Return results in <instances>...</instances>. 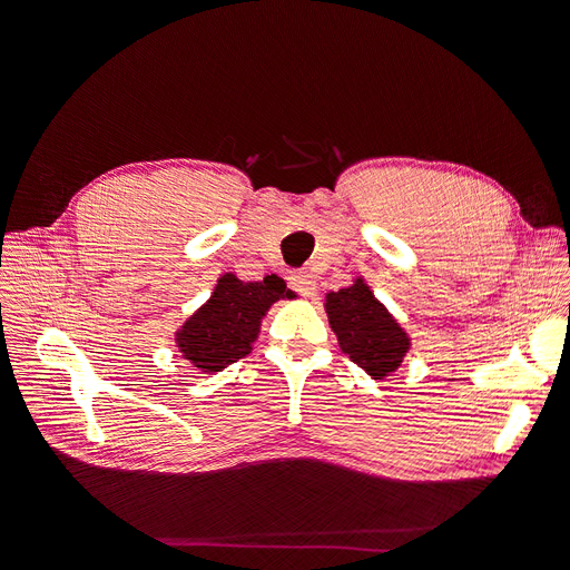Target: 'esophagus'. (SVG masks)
Returning <instances> with one entry per match:
<instances>
[{"instance_id": "esophagus-1", "label": "esophagus", "mask_w": 570, "mask_h": 570, "mask_svg": "<svg viewBox=\"0 0 570 570\" xmlns=\"http://www.w3.org/2000/svg\"><path fill=\"white\" fill-rule=\"evenodd\" d=\"M288 286L295 293H301L305 297H314V293H316V277L312 273H307V269H297V273H293L288 277Z\"/></svg>"}]
</instances>
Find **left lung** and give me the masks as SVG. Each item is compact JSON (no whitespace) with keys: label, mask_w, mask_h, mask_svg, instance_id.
<instances>
[{"label":"left lung","mask_w":570,"mask_h":570,"mask_svg":"<svg viewBox=\"0 0 570 570\" xmlns=\"http://www.w3.org/2000/svg\"><path fill=\"white\" fill-rule=\"evenodd\" d=\"M325 312L342 351L357 367L374 379H383L400 367L409 351V337L363 279L327 293Z\"/></svg>","instance_id":"1"}]
</instances>
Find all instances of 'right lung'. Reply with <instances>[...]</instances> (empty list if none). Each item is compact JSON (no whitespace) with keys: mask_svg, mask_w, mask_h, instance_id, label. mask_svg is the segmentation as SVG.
<instances>
[{"mask_svg":"<svg viewBox=\"0 0 570 570\" xmlns=\"http://www.w3.org/2000/svg\"><path fill=\"white\" fill-rule=\"evenodd\" d=\"M293 297L284 279L239 282L224 275L209 301L177 333V346L203 372H222L252 351L269 305Z\"/></svg>","mask_w":570,"mask_h":570,"instance_id":"add662e5","label":"right lung"}]
</instances>
